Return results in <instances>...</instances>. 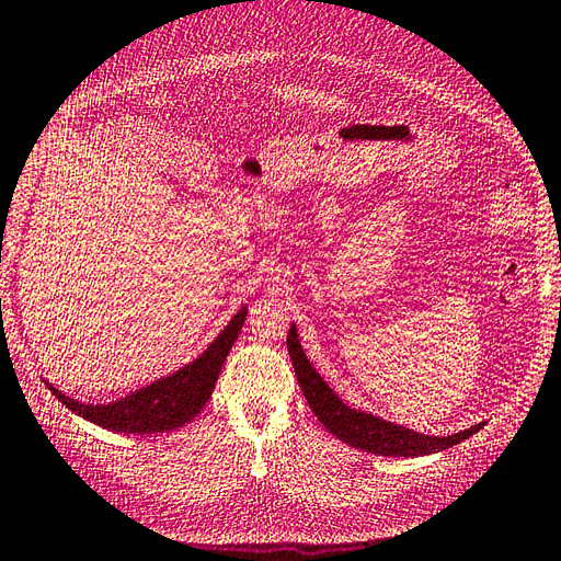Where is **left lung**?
Listing matches in <instances>:
<instances>
[{
  "label": "left lung",
  "mask_w": 561,
  "mask_h": 561,
  "mask_svg": "<svg viewBox=\"0 0 561 561\" xmlns=\"http://www.w3.org/2000/svg\"><path fill=\"white\" fill-rule=\"evenodd\" d=\"M288 352L295 366L297 383L302 388L311 412L317 414L325 431H331L335 438L357 449H364V453L383 457H421L431 453H443V449L471 438V435L481 431L483 426V423H476V426L467 431L438 438V435H423L398 426V423L378 419L374 414L359 412V409H352L340 400L337 394L328 388L325 380L317 374V368L309 364V359L305 357V350L297 340L295 323L290 325L288 333Z\"/></svg>",
  "instance_id": "8db88e82"
}]
</instances>
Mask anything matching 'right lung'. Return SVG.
<instances>
[{
	"instance_id": "right-lung-1",
	"label": "right lung",
	"mask_w": 561,
	"mask_h": 561,
	"mask_svg": "<svg viewBox=\"0 0 561 561\" xmlns=\"http://www.w3.org/2000/svg\"><path fill=\"white\" fill-rule=\"evenodd\" d=\"M248 317V307H242L230 323L224 328L214 343L202 352L193 364L183 366L167 378L154 380L152 386L135 390L128 398H121L112 404H83L68 398L54 386L47 388L57 394L61 404L71 412L83 416L102 428L118 433H167L181 428L190 419H195L202 407L211 398L216 378L221 374V366L228 357L230 347L236 345L240 328Z\"/></svg>"
}]
</instances>
